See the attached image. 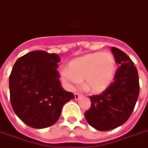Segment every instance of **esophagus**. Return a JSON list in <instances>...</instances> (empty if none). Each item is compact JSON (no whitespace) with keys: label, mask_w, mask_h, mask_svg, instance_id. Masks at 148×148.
<instances>
[{"label":"esophagus","mask_w":148,"mask_h":148,"mask_svg":"<svg viewBox=\"0 0 148 148\" xmlns=\"http://www.w3.org/2000/svg\"><path fill=\"white\" fill-rule=\"evenodd\" d=\"M80 95L79 94V93H74V99H76V100H77V99L80 98Z\"/></svg>","instance_id":"esophagus-1"}]
</instances>
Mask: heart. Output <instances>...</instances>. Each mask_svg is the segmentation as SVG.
I'll use <instances>...</instances> for the list:
<instances>
[{
  "instance_id": "heart-1",
  "label": "heart",
  "mask_w": 148,
  "mask_h": 148,
  "mask_svg": "<svg viewBox=\"0 0 148 148\" xmlns=\"http://www.w3.org/2000/svg\"><path fill=\"white\" fill-rule=\"evenodd\" d=\"M116 61L109 52H94L73 60L61 78L69 87L83 80L86 90L92 93L104 90L112 82L116 72Z\"/></svg>"
}]
</instances>
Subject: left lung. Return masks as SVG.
Here are the masks:
<instances>
[{
  "instance_id": "left-lung-1",
  "label": "left lung",
  "mask_w": 148,
  "mask_h": 148,
  "mask_svg": "<svg viewBox=\"0 0 148 148\" xmlns=\"http://www.w3.org/2000/svg\"><path fill=\"white\" fill-rule=\"evenodd\" d=\"M111 50L120 65L114 81L102 93L90 97L91 106L84 113L89 125L101 132L117 128L129 119L140 90L138 71L130 58L116 47Z\"/></svg>"
}]
</instances>
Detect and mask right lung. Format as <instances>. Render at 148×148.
<instances>
[{"instance_id":"1","label":"right lung","mask_w":148,"mask_h":148,"mask_svg":"<svg viewBox=\"0 0 148 148\" xmlns=\"http://www.w3.org/2000/svg\"><path fill=\"white\" fill-rule=\"evenodd\" d=\"M60 57L33 51L16 60L9 77L10 97L16 115L29 127L45 128L59 119L63 106L74 95L63 90L56 68Z\"/></svg>"}]
</instances>
